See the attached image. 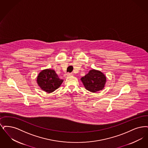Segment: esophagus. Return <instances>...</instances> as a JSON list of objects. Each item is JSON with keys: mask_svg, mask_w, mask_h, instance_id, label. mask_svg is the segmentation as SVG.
<instances>
[{"mask_svg": "<svg viewBox=\"0 0 148 148\" xmlns=\"http://www.w3.org/2000/svg\"><path fill=\"white\" fill-rule=\"evenodd\" d=\"M71 76H72V73H67L65 75V77H70Z\"/></svg>", "mask_w": 148, "mask_h": 148, "instance_id": "obj_1", "label": "esophagus"}]
</instances>
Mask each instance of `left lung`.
Here are the masks:
<instances>
[{
  "mask_svg": "<svg viewBox=\"0 0 148 148\" xmlns=\"http://www.w3.org/2000/svg\"><path fill=\"white\" fill-rule=\"evenodd\" d=\"M85 88L91 92L103 90L106 82V77L101 71L92 70L81 78Z\"/></svg>",
  "mask_w": 148,
  "mask_h": 148,
  "instance_id": "left-lung-1",
  "label": "left lung"
}]
</instances>
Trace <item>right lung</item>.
Returning a JSON list of instances; mask_svg holds the SVG:
<instances>
[{
    "instance_id": "obj_1",
    "label": "right lung",
    "mask_w": 148,
    "mask_h": 148,
    "mask_svg": "<svg viewBox=\"0 0 148 148\" xmlns=\"http://www.w3.org/2000/svg\"><path fill=\"white\" fill-rule=\"evenodd\" d=\"M63 81V79H60L55 71L51 69L42 70L37 77V83L40 87L49 93L58 89Z\"/></svg>"
}]
</instances>
